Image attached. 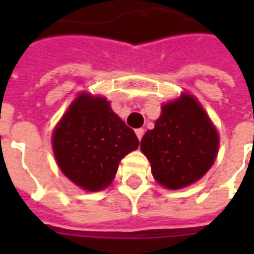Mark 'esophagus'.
<instances>
[{
    "mask_svg": "<svg viewBox=\"0 0 254 254\" xmlns=\"http://www.w3.org/2000/svg\"><path fill=\"white\" fill-rule=\"evenodd\" d=\"M143 133H145V131H143V129H135V134H137V137H138L139 141H141V138L143 137Z\"/></svg>",
    "mask_w": 254,
    "mask_h": 254,
    "instance_id": "obj_1",
    "label": "esophagus"
}]
</instances>
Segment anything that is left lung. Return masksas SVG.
<instances>
[{
	"mask_svg": "<svg viewBox=\"0 0 254 254\" xmlns=\"http://www.w3.org/2000/svg\"><path fill=\"white\" fill-rule=\"evenodd\" d=\"M219 133L200 103L183 93L162 105L154 129L141 139V151L159 185L179 190L199 181L212 167Z\"/></svg>",
	"mask_w": 254,
	"mask_h": 254,
	"instance_id": "8db88e82",
	"label": "left lung"
}]
</instances>
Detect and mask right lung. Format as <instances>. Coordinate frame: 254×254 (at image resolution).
I'll use <instances>...</instances> for the list:
<instances>
[{
	"label": "right lung",
	"instance_id": "right-lung-1",
	"mask_svg": "<svg viewBox=\"0 0 254 254\" xmlns=\"http://www.w3.org/2000/svg\"><path fill=\"white\" fill-rule=\"evenodd\" d=\"M130 127L101 96L80 93L54 129L58 166L87 191H101L115 179L120 161L138 147Z\"/></svg>",
	"mask_w": 254,
	"mask_h": 254
}]
</instances>
